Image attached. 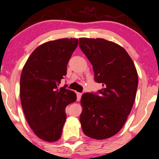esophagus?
I'll return each mask as SVG.
<instances>
[{
    "label": "esophagus",
    "mask_w": 159,
    "mask_h": 159,
    "mask_svg": "<svg viewBox=\"0 0 159 159\" xmlns=\"http://www.w3.org/2000/svg\"><path fill=\"white\" fill-rule=\"evenodd\" d=\"M76 95H77V101H80V99H81L82 93H76Z\"/></svg>",
    "instance_id": "1"
}]
</instances>
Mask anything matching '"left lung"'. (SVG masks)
<instances>
[{"label":"left lung","instance_id":"left-lung-1","mask_svg":"<svg viewBox=\"0 0 159 159\" xmlns=\"http://www.w3.org/2000/svg\"><path fill=\"white\" fill-rule=\"evenodd\" d=\"M80 48L93 65L100 95H82L80 116L83 133L95 139L111 137L124 127L138 86L134 63L124 48L104 39L80 38Z\"/></svg>","mask_w":159,"mask_h":159}]
</instances>
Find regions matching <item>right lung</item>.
Returning <instances> with one entry per match:
<instances>
[{
	"label": "right lung",
	"instance_id": "obj_1",
	"mask_svg": "<svg viewBox=\"0 0 159 159\" xmlns=\"http://www.w3.org/2000/svg\"><path fill=\"white\" fill-rule=\"evenodd\" d=\"M77 45L76 39L45 42L33 51L22 70V107L30 128L44 141L52 143L61 138L66 107L76 100L74 92L58 86Z\"/></svg>",
	"mask_w": 159,
	"mask_h": 159
}]
</instances>
